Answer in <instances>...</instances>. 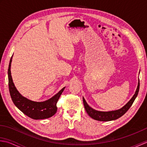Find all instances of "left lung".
I'll use <instances>...</instances> for the list:
<instances>
[{
  "label": "left lung",
  "instance_id": "8db88e82",
  "mask_svg": "<svg viewBox=\"0 0 147 147\" xmlns=\"http://www.w3.org/2000/svg\"><path fill=\"white\" fill-rule=\"evenodd\" d=\"M140 89V81L138 83V86H137L136 90L135 92V95H133V97L131 98L130 100L127 103V104L120 109H118L116 111H112L109 112H102L96 111L95 109L90 107L85 101V98L83 97L84 107H85V111H86L87 114L89 115V116L91 117L92 119L96 121H110L115 120L119 118L122 115H123L126 112L128 111V109L132 105L133 103L135 101V98H136L137 95L139 92Z\"/></svg>",
  "mask_w": 147,
  "mask_h": 147
}]
</instances>
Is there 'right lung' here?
Listing matches in <instances>:
<instances>
[{"label": "right lung", "mask_w": 147, "mask_h": 147, "mask_svg": "<svg viewBox=\"0 0 147 147\" xmlns=\"http://www.w3.org/2000/svg\"><path fill=\"white\" fill-rule=\"evenodd\" d=\"M12 56L11 58L8 68L9 88L12 100L14 105L27 116L33 119H43L52 117L57 110V103L65 87L52 98L43 102H34L24 97L17 90L12 79L11 65Z\"/></svg>", "instance_id": "obj_1"}]
</instances>
